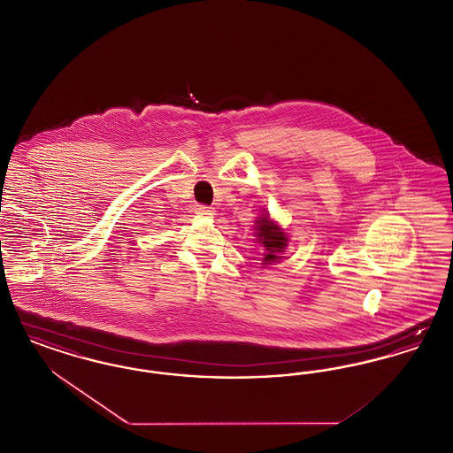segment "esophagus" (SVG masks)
<instances>
[{
	"instance_id": "1",
	"label": "esophagus",
	"mask_w": 453,
	"mask_h": 453,
	"mask_svg": "<svg viewBox=\"0 0 453 453\" xmlns=\"http://www.w3.org/2000/svg\"><path fill=\"white\" fill-rule=\"evenodd\" d=\"M195 212L200 214V216H212V214H214V209L209 207V205L198 203V205H195Z\"/></svg>"
}]
</instances>
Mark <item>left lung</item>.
<instances>
[{"mask_svg": "<svg viewBox=\"0 0 453 453\" xmlns=\"http://www.w3.org/2000/svg\"><path fill=\"white\" fill-rule=\"evenodd\" d=\"M257 236H258L259 242H263L266 253L263 261L270 263V261H277L280 258L279 253H281L287 246V237L281 233L280 227L272 222L268 217H261L257 220Z\"/></svg>", "mask_w": 453, "mask_h": 453, "instance_id": "8db88e82", "label": "left lung"}]
</instances>
